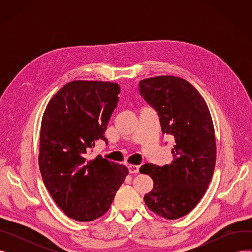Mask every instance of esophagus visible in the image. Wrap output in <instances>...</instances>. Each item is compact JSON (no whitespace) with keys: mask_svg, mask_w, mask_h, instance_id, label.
<instances>
[{"mask_svg":"<svg viewBox=\"0 0 252 252\" xmlns=\"http://www.w3.org/2000/svg\"><path fill=\"white\" fill-rule=\"evenodd\" d=\"M129 174H138L139 173V166L138 165H128Z\"/></svg>","mask_w":252,"mask_h":252,"instance_id":"1","label":"esophagus"}]
</instances>
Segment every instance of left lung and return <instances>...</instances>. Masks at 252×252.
<instances>
[{"mask_svg":"<svg viewBox=\"0 0 252 252\" xmlns=\"http://www.w3.org/2000/svg\"><path fill=\"white\" fill-rule=\"evenodd\" d=\"M139 91L159 116L162 133L175 139L173 162L164 166L146 163L140 168L153 180L144 201L158 216L176 220L198 204L214 175L213 119L199 92L183 78L149 77L140 82Z\"/></svg>","mask_w":252,"mask_h":252,"instance_id":"8db88e82","label":"left lung"}]
</instances>
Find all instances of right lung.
I'll return each mask as SVG.
<instances>
[{"label":"right lung","mask_w":252,"mask_h":252,"mask_svg":"<svg viewBox=\"0 0 252 252\" xmlns=\"http://www.w3.org/2000/svg\"><path fill=\"white\" fill-rule=\"evenodd\" d=\"M115 83L73 81L63 86L44 112L38 164L43 181L65 215L78 221L106 214L128 169L87 153L104 137L118 102Z\"/></svg>","instance_id":"add662e5"}]
</instances>
